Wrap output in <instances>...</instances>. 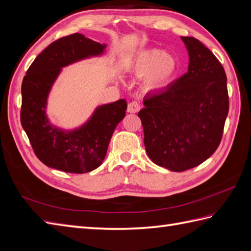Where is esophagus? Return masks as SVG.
Masks as SVG:
<instances>
[{
  "label": "esophagus",
  "mask_w": 251,
  "mask_h": 251,
  "mask_svg": "<svg viewBox=\"0 0 251 251\" xmlns=\"http://www.w3.org/2000/svg\"><path fill=\"white\" fill-rule=\"evenodd\" d=\"M140 108H141V106H140V103L136 100H133L131 102L128 103V107H127V111L129 113H136L138 112Z\"/></svg>",
  "instance_id": "1"
}]
</instances>
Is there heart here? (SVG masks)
Returning a JSON list of instances; mask_svg holds the SVG:
<instances>
[{
    "label": "heart",
    "instance_id": "heart-1",
    "mask_svg": "<svg viewBox=\"0 0 251 251\" xmlns=\"http://www.w3.org/2000/svg\"><path fill=\"white\" fill-rule=\"evenodd\" d=\"M174 57L159 49H149L138 53L130 64V71L138 77L145 78L149 89H158L168 83L176 72Z\"/></svg>",
    "mask_w": 251,
    "mask_h": 251
}]
</instances>
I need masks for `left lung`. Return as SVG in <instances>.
Returning <instances> with one entry per match:
<instances>
[{"instance_id":"1","label":"left lung","mask_w":251,"mask_h":251,"mask_svg":"<svg viewBox=\"0 0 251 251\" xmlns=\"http://www.w3.org/2000/svg\"><path fill=\"white\" fill-rule=\"evenodd\" d=\"M180 38L188 50V72L165 90L148 93L138 113L151 160L174 172L199 166L215 153L229 112L221 63L200 40Z\"/></svg>"}]
</instances>
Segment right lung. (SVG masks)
<instances>
[{"label":"right lung","mask_w":251,"mask_h":251,"mask_svg":"<svg viewBox=\"0 0 251 251\" xmlns=\"http://www.w3.org/2000/svg\"><path fill=\"white\" fill-rule=\"evenodd\" d=\"M101 45L75 33L50 44L28 67L22 81L21 125L37 158L47 167L68 173H86L101 165L112 133L124 119L125 99L96 108L85 124L63 130L50 124L47 99L62 67L103 53Z\"/></svg>","instance_id":"1"}]
</instances>
